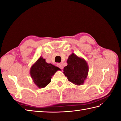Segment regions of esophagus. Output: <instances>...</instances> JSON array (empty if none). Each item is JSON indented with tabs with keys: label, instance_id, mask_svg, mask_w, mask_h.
<instances>
[{
	"label": "esophagus",
	"instance_id": "esophagus-1",
	"mask_svg": "<svg viewBox=\"0 0 121 121\" xmlns=\"http://www.w3.org/2000/svg\"><path fill=\"white\" fill-rule=\"evenodd\" d=\"M57 66L59 68H60L61 69H63V64L61 63H58L57 64Z\"/></svg>",
	"mask_w": 121,
	"mask_h": 121
}]
</instances>
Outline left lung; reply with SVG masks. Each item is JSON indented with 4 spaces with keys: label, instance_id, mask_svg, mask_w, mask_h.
I'll return each mask as SVG.
<instances>
[{
    "label": "left lung",
    "instance_id": "obj_1",
    "mask_svg": "<svg viewBox=\"0 0 121 121\" xmlns=\"http://www.w3.org/2000/svg\"><path fill=\"white\" fill-rule=\"evenodd\" d=\"M67 66L64 68L63 73L68 81L76 85H81L86 79L88 73V66L84 58L74 53L69 55Z\"/></svg>",
    "mask_w": 121,
    "mask_h": 121
}]
</instances>
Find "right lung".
Listing matches in <instances>:
<instances>
[{
    "label": "right lung",
    "instance_id": "1",
    "mask_svg": "<svg viewBox=\"0 0 121 121\" xmlns=\"http://www.w3.org/2000/svg\"><path fill=\"white\" fill-rule=\"evenodd\" d=\"M60 69L51 64H48L45 60L40 56L31 66L30 74L32 79L37 87L44 88L51 81L52 77Z\"/></svg>",
    "mask_w": 121,
    "mask_h": 121
}]
</instances>
